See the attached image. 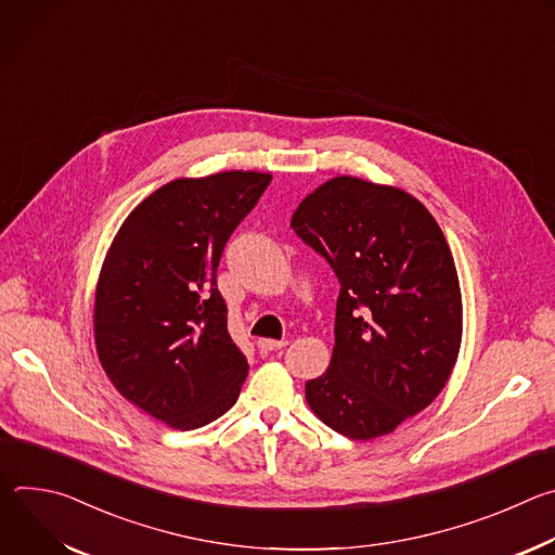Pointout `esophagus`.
Returning <instances> with one entry per match:
<instances>
[{"label":"esophagus","mask_w":555,"mask_h":555,"mask_svg":"<svg viewBox=\"0 0 555 555\" xmlns=\"http://www.w3.org/2000/svg\"><path fill=\"white\" fill-rule=\"evenodd\" d=\"M257 345H259V349H261V351H279V349H283V347L287 345V340H272V338H261Z\"/></svg>","instance_id":"obj_1"}]
</instances>
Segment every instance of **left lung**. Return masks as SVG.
I'll use <instances>...</instances> for the list:
<instances>
[{"label": "left lung", "instance_id": "left-lung-1", "mask_svg": "<svg viewBox=\"0 0 555 555\" xmlns=\"http://www.w3.org/2000/svg\"><path fill=\"white\" fill-rule=\"evenodd\" d=\"M336 272V347L305 384L311 411L349 439L392 433L446 386L461 345V292L446 236L413 195L334 178L292 217Z\"/></svg>", "mask_w": 555, "mask_h": 555}]
</instances>
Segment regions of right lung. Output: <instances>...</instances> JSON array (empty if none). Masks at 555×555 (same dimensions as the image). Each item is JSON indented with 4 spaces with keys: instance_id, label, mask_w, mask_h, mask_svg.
Here are the masks:
<instances>
[{
    "instance_id": "right-lung-1",
    "label": "right lung",
    "mask_w": 555,
    "mask_h": 555,
    "mask_svg": "<svg viewBox=\"0 0 555 555\" xmlns=\"http://www.w3.org/2000/svg\"><path fill=\"white\" fill-rule=\"evenodd\" d=\"M272 176L176 180L120 225L101 270L94 336L122 398L176 430L221 417L240 398L246 356L228 334L217 268Z\"/></svg>"
}]
</instances>
